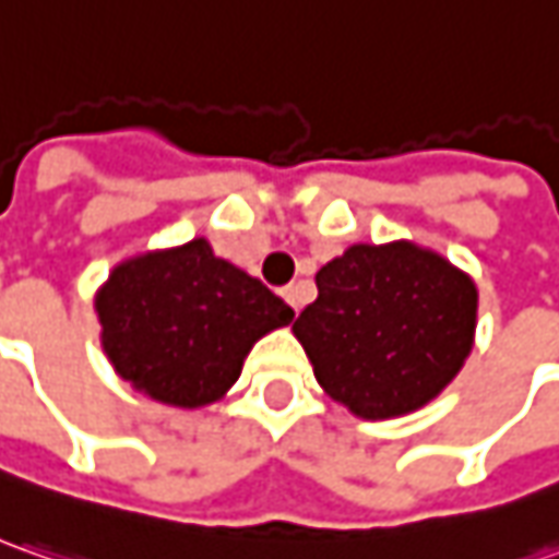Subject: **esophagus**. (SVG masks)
<instances>
[{"label":"esophagus","mask_w":559,"mask_h":559,"mask_svg":"<svg viewBox=\"0 0 559 559\" xmlns=\"http://www.w3.org/2000/svg\"><path fill=\"white\" fill-rule=\"evenodd\" d=\"M281 294L287 299V306H290L294 312H299V306H302V287H299V284H290V287H284Z\"/></svg>","instance_id":"obj_1"}]
</instances>
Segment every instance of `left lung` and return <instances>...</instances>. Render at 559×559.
Wrapping results in <instances>:
<instances>
[{
  "label": "left lung",
  "instance_id": "1",
  "mask_svg": "<svg viewBox=\"0 0 559 559\" xmlns=\"http://www.w3.org/2000/svg\"><path fill=\"white\" fill-rule=\"evenodd\" d=\"M318 299L294 321L318 383L358 417L427 405L471 356L476 287L414 243H356L321 265Z\"/></svg>",
  "mask_w": 559,
  "mask_h": 559
}]
</instances>
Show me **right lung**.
Masks as SVG:
<instances>
[{
  "instance_id": "add662e5",
  "label": "right lung",
  "mask_w": 559,
  "mask_h": 559,
  "mask_svg": "<svg viewBox=\"0 0 559 559\" xmlns=\"http://www.w3.org/2000/svg\"><path fill=\"white\" fill-rule=\"evenodd\" d=\"M107 358L151 399L201 408L241 374L250 346L294 309L198 241L114 269L95 299Z\"/></svg>"
}]
</instances>
